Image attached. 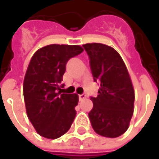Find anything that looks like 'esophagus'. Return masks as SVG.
<instances>
[{
    "mask_svg": "<svg viewBox=\"0 0 159 159\" xmlns=\"http://www.w3.org/2000/svg\"><path fill=\"white\" fill-rule=\"evenodd\" d=\"M85 98H86V95H84V94L79 95V99H80V101H82V100H84Z\"/></svg>",
    "mask_w": 159,
    "mask_h": 159,
    "instance_id": "esophagus-1",
    "label": "esophagus"
}]
</instances>
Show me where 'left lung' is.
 Here are the masks:
<instances>
[{"label":"left lung","mask_w":159,"mask_h":159,"mask_svg":"<svg viewBox=\"0 0 159 159\" xmlns=\"http://www.w3.org/2000/svg\"><path fill=\"white\" fill-rule=\"evenodd\" d=\"M95 81L101 84L96 97H91L89 113L96 134L115 138L129 127L134 108V90L122 57L113 48L102 43L84 44Z\"/></svg>","instance_id":"8db88e82"}]
</instances>
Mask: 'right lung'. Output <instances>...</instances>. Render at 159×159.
<instances>
[{"mask_svg":"<svg viewBox=\"0 0 159 159\" xmlns=\"http://www.w3.org/2000/svg\"><path fill=\"white\" fill-rule=\"evenodd\" d=\"M83 50L79 45L51 44L38 49L30 60L24 80V99L28 119L40 136L57 139L70 129L79 95L63 94L60 83L68 60Z\"/></svg>","mask_w":159,"mask_h":159,"instance_id":"1","label":"right lung"}]
</instances>
